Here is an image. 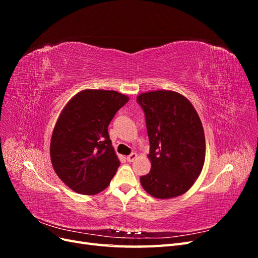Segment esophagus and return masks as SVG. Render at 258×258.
<instances>
[{
	"label": "esophagus",
	"instance_id": "esophagus-1",
	"mask_svg": "<svg viewBox=\"0 0 258 258\" xmlns=\"http://www.w3.org/2000/svg\"><path fill=\"white\" fill-rule=\"evenodd\" d=\"M137 158H138V155L136 153H132L129 156H127V161L132 162V161H135Z\"/></svg>",
	"mask_w": 258,
	"mask_h": 258
}]
</instances>
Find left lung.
I'll use <instances>...</instances> for the list:
<instances>
[{"label":"left lung","mask_w":258,"mask_h":258,"mask_svg":"<svg viewBox=\"0 0 258 258\" xmlns=\"http://www.w3.org/2000/svg\"><path fill=\"white\" fill-rule=\"evenodd\" d=\"M150 139V173L140 177L144 190L158 199L185 194L200 175L206 138L190 101L172 90H153L137 97Z\"/></svg>","instance_id":"1"}]
</instances>
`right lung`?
<instances>
[{
	"label": "right lung",
	"instance_id": "1",
	"mask_svg": "<svg viewBox=\"0 0 258 258\" xmlns=\"http://www.w3.org/2000/svg\"><path fill=\"white\" fill-rule=\"evenodd\" d=\"M129 97L114 90L85 89L61 111L50 140L51 165L69 188L96 195L110 185L120 161L107 127Z\"/></svg>",
	"mask_w": 258,
	"mask_h": 258
}]
</instances>
